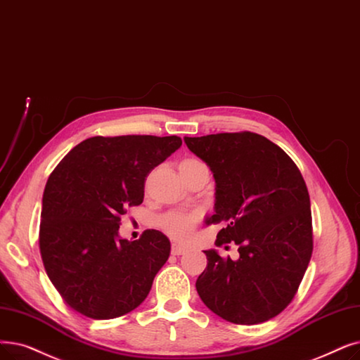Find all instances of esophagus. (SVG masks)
<instances>
[{
  "label": "esophagus",
  "mask_w": 360,
  "mask_h": 360,
  "mask_svg": "<svg viewBox=\"0 0 360 360\" xmlns=\"http://www.w3.org/2000/svg\"><path fill=\"white\" fill-rule=\"evenodd\" d=\"M170 253L174 255V256H181V255L186 253V247H182V245H179V244H172Z\"/></svg>",
  "instance_id": "obj_1"
}]
</instances>
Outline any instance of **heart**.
I'll return each mask as SVG.
<instances>
[{
  "mask_svg": "<svg viewBox=\"0 0 360 360\" xmlns=\"http://www.w3.org/2000/svg\"><path fill=\"white\" fill-rule=\"evenodd\" d=\"M197 160L193 159H185L179 163V166L190 165ZM200 213H185V212H170L160 217L159 225L160 228L178 241H185L191 237V233L195 228V225L200 222Z\"/></svg>",
  "mask_w": 360,
  "mask_h": 360,
  "instance_id": "obj_1",
  "label": "heart"
}]
</instances>
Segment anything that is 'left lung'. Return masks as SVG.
<instances>
[{
  "label": "left lung",
  "instance_id": "left-lung-1",
  "mask_svg": "<svg viewBox=\"0 0 360 360\" xmlns=\"http://www.w3.org/2000/svg\"><path fill=\"white\" fill-rule=\"evenodd\" d=\"M216 181L221 224L216 245L236 244L240 259L207 250L195 288L213 314L238 325L266 322L294 299L314 252L310 198L290 155L255 132L185 138Z\"/></svg>",
  "mask_w": 360,
  "mask_h": 360
}]
</instances>
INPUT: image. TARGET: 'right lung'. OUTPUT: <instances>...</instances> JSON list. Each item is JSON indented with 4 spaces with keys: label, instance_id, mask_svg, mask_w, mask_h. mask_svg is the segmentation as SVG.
I'll use <instances>...</instances> for the list:
<instances>
[{
    "label": "right lung",
    "instance_id": "right-lung-1",
    "mask_svg": "<svg viewBox=\"0 0 360 360\" xmlns=\"http://www.w3.org/2000/svg\"><path fill=\"white\" fill-rule=\"evenodd\" d=\"M176 135L92 136L51 172L42 197L39 252L61 299L92 319L129 314L148 295L170 243L146 229L119 240L122 214L144 200L150 172L178 150Z\"/></svg>",
    "mask_w": 360,
    "mask_h": 360
}]
</instances>
